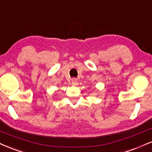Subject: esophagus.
<instances>
[{
  "label": "esophagus",
  "mask_w": 152,
  "mask_h": 152,
  "mask_svg": "<svg viewBox=\"0 0 152 152\" xmlns=\"http://www.w3.org/2000/svg\"><path fill=\"white\" fill-rule=\"evenodd\" d=\"M71 83H72L73 85L76 86V85H78V80L76 79V78H73V79L71 80Z\"/></svg>",
  "instance_id": "34e87169"
}]
</instances>
